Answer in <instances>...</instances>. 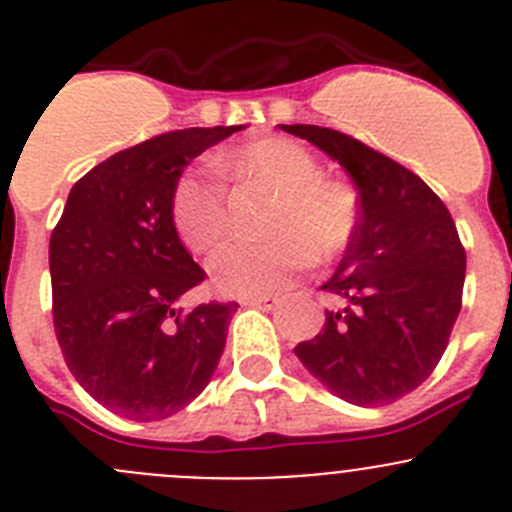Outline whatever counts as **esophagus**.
Wrapping results in <instances>:
<instances>
[{
	"label": "esophagus",
	"mask_w": 512,
	"mask_h": 512,
	"mask_svg": "<svg viewBox=\"0 0 512 512\" xmlns=\"http://www.w3.org/2000/svg\"><path fill=\"white\" fill-rule=\"evenodd\" d=\"M243 304H246V307L274 309L276 304H279V299H276V297H248V299H243Z\"/></svg>",
	"instance_id": "1"
}]
</instances>
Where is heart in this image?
Here are the masks:
<instances>
[{
    "label": "heart",
    "instance_id": "obj_1",
    "mask_svg": "<svg viewBox=\"0 0 512 512\" xmlns=\"http://www.w3.org/2000/svg\"><path fill=\"white\" fill-rule=\"evenodd\" d=\"M215 167L238 182L274 195L266 213L269 238L228 243L208 271L228 297H269L317 261L337 259L353 243L360 220L358 192L348 182L322 177L309 149L289 139L266 137L215 157ZM170 215L180 241L192 253H208L228 231L225 190L208 170H185L172 187Z\"/></svg>",
    "mask_w": 512,
    "mask_h": 512
}]
</instances>
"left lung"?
Returning <instances> with one entry per match:
<instances>
[{
  "instance_id": "left-lung-1",
  "label": "left lung",
  "mask_w": 512,
  "mask_h": 512,
  "mask_svg": "<svg viewBox=\"0 0 512 512\" xmlns=\"http://www.w3.org/2000/svg\"><path fill=\"white\" fill-rule=\"evenodd\" d=\"M281 129L340 162L360 200L353 243L322 284L345 304L294 353L342 401L386 406L419 388L447 350L467 269L457 225L419 175L368 144L325 126Z\"/></svg>"
}]
</instances>
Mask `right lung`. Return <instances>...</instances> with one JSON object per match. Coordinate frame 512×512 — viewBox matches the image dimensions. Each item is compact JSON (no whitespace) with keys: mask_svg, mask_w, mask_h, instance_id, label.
I'll return each mask as SVG.
<instances>
[{"mask_svg":"<svg viewBox=\"0 0 512 512\" xmlns=\"http://www.w3.org/2000/svg\"><path fill=\"white\" fill-rule=\"evenodd\" d=\"M243 126L180 129L116 152L75 182L50 236L53 325L70 373L131 421L185 409L213 378L236 302L185 312L205 279L170 215L192 159Z\"/></svg>","mask_w":512,"mask_h":512,"instance_id":"obj_1","label":"right lung"}]
</instances>
